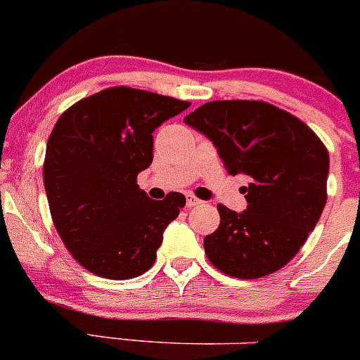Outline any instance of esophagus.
<instances>
[{"label": "esophagus", "instance_id": "34e87169", "mask_svg": "<svg viewBox=\"0 0 360 360\" xmlns=\"http://www.w3.org/2000/svg\"><path fill=\"white\" fill-rule=\"evenodd\" d=\"M202 203V200H198V198H195V197H188V200H186V207H197V205H200Z\"/></svg>", "mask_w": 360, "mask_h": 360}]
</instances>
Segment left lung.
I'll return each instance as SVG.
<instances>
[{
	"label": "left lung",
	"instance_id": "obj_1",
	"mask_svg": "<svg viewBox=\"0 0 360 360\" xmlns=\"http://www.w3.org/2000/svg\"><path fill=\"white\" fill-rule=\"evenodd\" d=\"M184 123L203 134L231 176L249 177L248 209L217 205L221 223L203 238L210 263L237 278H259L296 256L319 223L329 155L301 120L261 101H214Z\"/></svg>",
	"mask_w": 360,
	"mask_h": 360
}]
</instances>
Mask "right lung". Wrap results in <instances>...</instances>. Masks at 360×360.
Instances as JSON below:
<instances>
[{"label": "right lung", "mask_w": 360, "mask_h": 360, "mask_svg": "<svg viewBox=\"0 0 360 360\" xmlns=\"http://www.w3.org/2000/svg\"><path fill=\"white\" fill-rule=\"evenodd\" d=\"M190 103L112 86L63 112L46 143L43 181L53 224L92 274L127 281L153 266L183 193L151 200L137 174L153 162V132Z\"/></svg>", "instance_id": "right-lung-1"}]
</instances>
